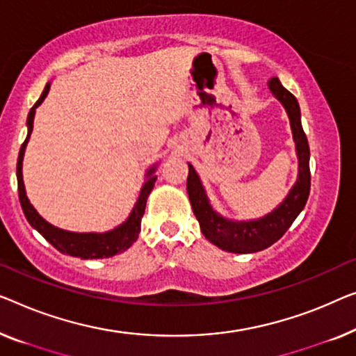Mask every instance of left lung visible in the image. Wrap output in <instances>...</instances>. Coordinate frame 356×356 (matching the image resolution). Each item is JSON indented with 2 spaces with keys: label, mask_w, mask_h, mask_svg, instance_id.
I'll use <instances>...</instances> for the list:
<instances>
[{
  "label": "left lung",
  "mask_w": 356,
  "mask_h": 356,
  "mask_svg": "<svg viewBox=\"0 0 356 356\" xmlns=\"http://www.w3.org/2000/svg\"><path fill=\"white\" fill-rule=\"evenodd\" d=\"M268 88L287 112L298 159L296 183L275 210L257 220L238 221L225 218L210 205L197 172L188 163V195L193 205V212L200 225V231L212 244L233 254H254L275 244L305 207L308 194H310V147H308L307 136L302 128L300 107L296 96L287 91L276 76L268 81Z\"/></svg>",
  "instance_id": "obj_1"
}]
</instances>
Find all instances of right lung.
<instances>
[{"mask_svg": "<svg viewBox=\"0 0 356 356\" xmlns=\"http://www.w3.org/2000/svg\"><path fill=\"white\" fill-rule=\"evenodd\" d=\"M51 88V83L48 81L44 86L43 92H41L40 99L35 102V106L30 109L29 117H27V138L22 144L19 151V159H17V186H19V200L20 205H22V210L25 213V218L32 228H35L38 233L43 236V238L49 242L51 245L56 247L63 254L79 257V259L88 260V259H109V257H114L120 252L127 250L133 242L138 239V234L141 231V218L144 215V209H146V202L149 194L156 184L157 177L156 173L157 163L152 165L146 172V181H144L143 188L140 191V195H138V200L133 207L131 213L128 215V218L123 221L122 225H118L117 228L106 231V233H74V231L60 229L58 226L51 225L46 221L43 216H41L27 197V193H25L24 186V178H22V161L25 147H27V143L30 140V135H32L33 130V118H35V111L37 107L44 101V97L48 96Z\"/></svg>", "mask_w": 356, "mask_h": 356, "instance_id": "right-lung-1", "label": "right lung"}]
</instances>
